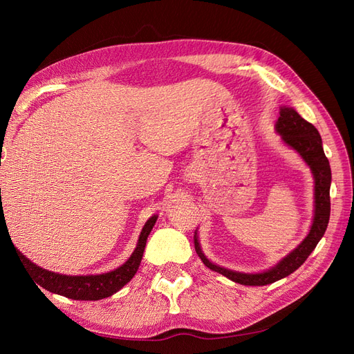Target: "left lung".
I'll use <instances>...</instances> for the list:
<instances>
[{"label":"left lung","instance_id":"1","mask_svg":"<svg viewBox=\"0 0 354 354\" xmlns=\"http://www.w3.org/2000/svg\"><path fill=\"white\" fill-rule=\"evenodd\" d=\"M276 133L281 136L282 142L303 158L304 162L308 165L310 171L313 174L315 180V209H313V221L307 236L298 243V246L286 254L283 259L274 264L272 269L264 270L260 273H243L226 269L223 266L214 264L207 259L203 254L201 243L198 239V230H195V250L199 255L202 263L205 264L208 269L212 272H217L227 279L241 283V285H250V286H263L273 283L283 277L294 273L299 266H301L307 257L312 254L316 248L319 241L322 239L325 230L329 223V214H330V199H329V189H330V167L329 160L325 156L324 147H322V138H320L319 131L315 128L313 124L307 122L304 118L299 116V113L288 106H281L279 118L274 124Z\"/></svg>","mask_w":354,"mask_h":354}]
</instances>
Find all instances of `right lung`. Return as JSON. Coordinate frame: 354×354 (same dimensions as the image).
Segmentation results:
<instances>
[{
    "mask_svg": "<svg viewBox=\"0 0 354 354\" xmlns=\"http://www.w3.org/2000/svg\"><path fill=\"white\" fill-rule=\"evenodd\" d=\"M4 217V209L0 208V221ZM158 220V216H152L149 218L140 232V236H138L137 245L122 266L118 267V269L102 273V274H80V276H72V274H62L50 272L47 269H42V267L32 263L29 259L20 252L17 248V254L22 260L25 269L34 276L35 282L42 286L47 291L53 294H59L63 297H68L72 299H84V301H97V299L111 297L115 292L120 291V289L127 285L133 279V276L137 273L138 266L142 263V257L145 252V246L147 236L151 234L155 223Z\"/></svg>",
    "mask_w": 354,
    "mask_h": 354,
    "instance_id": "right-lung-1",
    "label": "right lung"
}]
</instances>
